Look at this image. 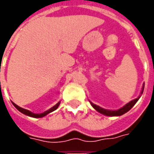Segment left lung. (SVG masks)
I'll return each mask as SVG.
<instances>
[{
	"mask_svg": "<svg viewBox=\"0 0 154 154\" xmlns=\"http://www.w3.org/2000/svg\"><path fill=\"white\" fill-rule=\"evenodd\" d=\"M143 89H144V84L143 85V87H142V91H141V92H140V95H139V97H138L136 99H134L133 100L131 101H129V103H127L125 106H124L123 107H121L120 109H118V110H106V109H104L102 107L99 106H97L96 104L92 103L91 101H90L91 105L92 106L95 110L98 111L99 113L102 114L104 116H120L124 115V114H125L126 112H128L131 108H132L134 105L136 104V102L139 100V99L141 97V95L143 94Z\"/></svg>",
	"mask_w": 154,
	"mask_h": 154,
	"instance_id": "8db88e82",
	"label": "left lung"
}]
</instances>
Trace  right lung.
<instances>
[{
    "label": "right lung",
    "mask_w": 154,
    "mask_h": 154,
    "mask_svg": "<svg viewBox=\"0 0 154 154\" xmlns=\"http://www.w3.org/2000/svg\"><path fill=\"white\" fill-rule=\"evenodd\" d=\"M12 104H13V106L17 109V110L20 111V112H21L22 114H24V115H25V116H30V117H34V118H42V117H44L45 116H47L48 114L51 113V112H53V111H54L55 110H57V107H58V106L60 105V101H58L55 106H54L53 107H51L49 110H46V111H44V112H43V113H40V114H35V113H33V112H31L30 110H25V109H24V108H21V107H20L19 106H17L16 104H15L14 102H12Z\"/></svg>",
    "instance_id": "right-lung-1"
}]
</instances>
